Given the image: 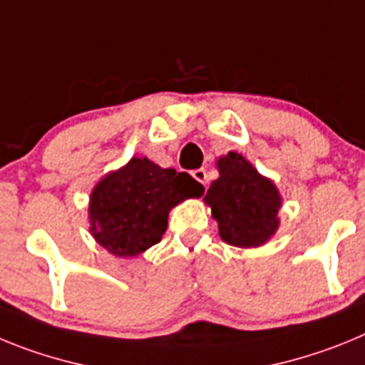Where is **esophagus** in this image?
<instances>
[{
    "instance_id": "1",
    "label": "esophagus",
    "mask_w": 365,
    "mask_h": 365,
    "mask_svg": "<svg viewBox=\"0 0 365 365\" xmlns=\"http://www.w3.org/2000/svg\"><path fill=\"white\" fill-rule=\"evenodd\" d=\"M193 177H195V179L199 180V182H201V185H208V175H206V170L205 168H199V170H193V173H192Z\"/></svg>"
}]
</instances>
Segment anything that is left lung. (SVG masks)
Listing matches in <instances>:
<instances>
[{"label": "left lung", "instance_id": "8db88e82", "mask_svg": "<svg viewBox=\"0 0 365 365\" xmlns=\"http://www.w3.org/2000/svg\"><path fill=\"white\" fill-rule=\"evenodd\" d=\"M217 170L219 179L210 185L205 202L221 240L243 248L265 245L279 227L282 195L276 185L235 151L219 157Z\"/></svg>", "mask_w": 365, "mask_h": 365}]
</instances>
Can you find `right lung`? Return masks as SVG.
I'll list each match as a JSON object with an SVG mask.
<instances>
[{
  "instance_id": "right-lung-1",
  "label": "right lung",
  "mask_w": 365,
  "mask_h": 365,
  "mask_svg": "<svg viewBox=\"0 0 365 365\" xmlns=\"http://www.w3.org/2000/svg\"><path fill=\"white\" fill-rule=\"evenodd\" d=\"M202 192L201 182L186 172L133 157L93 188L89 230L113 256H138L163 240L173 206Z\"/></svg>"
}]
</instances>
